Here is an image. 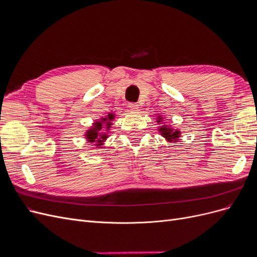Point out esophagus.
Here are the masks:
<instances>
[{"instance_id": "34e87169", "label": "esophagus", "mask_w": 257, "mask_h": 257, "mask_svg": "<svg viewBox=\"0 0 257 257\" xmlns=\"http://www.w3.org/2000/svg\"><path fill=\"white\" fill-rule=\"evenodd\" d=\"M128 107H130V109L132 111H137L139 109V107H138V105L136 103H130Z\"/></svg>"}]
</instances>
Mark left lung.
I'll list each match as a JSON object with an SVG mask.
<instances>
[{
    "mask_svg": "<svg viewBox=\"0 0 257 257\" xmlns=\"http://www.w3.org/2000/svg\"><path fill=\"white\" fill-rule=\"evenodd\" d=\"M163 121V116L161 114H159L157 116V122L160 124V126L158 128V131L160 132V134L164 137L168 143H177L180 138V134L181 132L179 131L178 128L175 130L173 126L167 125V124H161Z\"/></svg>",
    "mask_w": 257,
    "mask_h": 257,
    "instance_id": "obj_1",
    "label": "left lung"
}]
</instances>
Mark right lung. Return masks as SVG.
<instances>
[{"label":"right lung","mask_w":257,"mask_h":257,"mask_svg":"<svg viewBox=\"0 0 257 257\" xmlns=\"http://www.w3.org/2000/svg\"><path fill=\"white\" fill-rule=\"evenodd\" d=\"M114 116L115 114L113 112H108L106 116H103V118L94 121L93 125L89 130H87L84 134L87 142L91 145L94 144L96 148H103L106 139L109 136V132L111 130ZM103 128L105 130H103Z\"/></svg>","instance_id":"1"}]
</instances>
